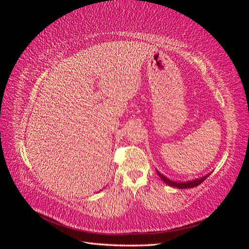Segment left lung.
Here are the masks:
<instances>
[{"mask_svg":"<svg viewBox=\"0 0 249 249\" xmlns=\"http://www.w3.org/2000/svg\"><path fill=\"white\" fill-rule=\"evenodd\" d=\"M158 176H159L163 182L168 185V186H171V187H175V188H178V189H188V188H194L196 187L198 185H200L203 180H205L209 176L210 173H208L207 176H203L201 178H195V179H192V180H186V182H176V180H172V179H169L168 178H166L165 176H163L162 173L160 171H158L156 169Z\"/></svg>","mask_w":249,"mask_h":249,"instance_id":"left-lung-1","label":"left lung"}]
</instances>
